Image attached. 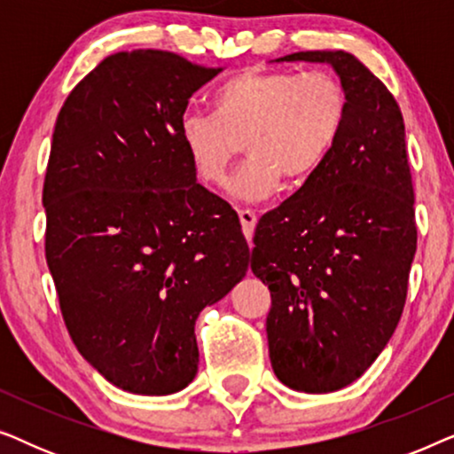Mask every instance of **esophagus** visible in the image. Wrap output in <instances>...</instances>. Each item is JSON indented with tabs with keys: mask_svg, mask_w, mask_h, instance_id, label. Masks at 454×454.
Listing matches in <instances>:
<instances>
[{
	"mask_svg": "<svg viewBox=\"0 0 454 454\" xmlns=\"http://www.w3.org/2000/svg\"><path fill=\"white\" fill-rule=\"evenodd\" d=\"M256 215H254V210H239V223H241V231H244L246 239L252 241V235H254V227H256Z\"/></svg>",
	"mask_w": 454,
	"mask_h": 454,
	"instance_id": "34e87169",
	"label": "esophagus"
}]
</instances>
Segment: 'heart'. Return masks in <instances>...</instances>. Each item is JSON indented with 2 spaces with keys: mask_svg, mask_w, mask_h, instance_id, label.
Wrapping results in <instances>:
<instances>
[{
  "mask_svg": "<svg viewBox=\"0 0 454 454\" xmlns=\"http://www.w3.org/2000/svg\"><path fill=\"white\" fill-rule=\"evenodd\" d=\"M347 109L345 86L331 72L244 70L213 92V115L182 121L184 151L202 184L223 185L244 142L250 159L231 194L256 202L281 179L300 184L318 171L343 132Z\"/></svg>",
  "mask_w": 454,
  "mask_h": 454,
  "instance_id": "b5f03b06",
  "label": "heart"
}]
</instances>
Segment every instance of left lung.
I'll list each match as a JSON object with an SVG mask.
<instances>
[{"mask_svg": "<svg viewBox=\"0 0 454 454\" xmlns=\"http://www.w3.org/2000/svg\"><path fill=\"white\" fill-rule=\"evenodd\" d=\"M275 61L328 64L349 98L318 171L258 221L252 272L269 285L272 370L300 393L357 380L393 337L418 247L405 123L387 86L345 51Z\"/></svg>", "mask_w": 454, "mask_h": 454, "instance_id": "8db88e82", "label": "left lung"}]
</instances>
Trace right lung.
Masks as SVG:
<instances>
[{
    "label": "right lung",
    "instance_id": "right-lung-1",
    "mask_svg": "<svg viewBox=\"0 0 454 454\" xmlns=\"http://www.w3.org/2000/svg\"><path fill=\"white\" fill-rule=\"evenodd\" d=\"M219 72L157 49L109 55L55 121L47 266L74 345L134 395L194 380L198 314L250 262L238 213L196 182L182 142L190 97Z\"/></svg>",
    "mask_w": 454,
    "mask_h": 454
}]
</instances>
